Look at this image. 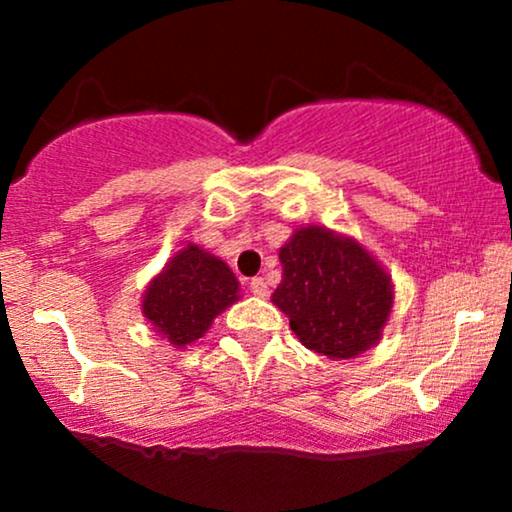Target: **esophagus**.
Returning <instances> with one entry per match:
<instances>
[{
	"mask_svg": "<svg viewBox=\"0 0 512 512\" xmlns=\"http://www.w3.org/2000/svg\"><path fill=\"white\" fill-rule=\"evenodd\" d=\"M250 291L255 293L257 298H267V296H269V286H267V281H264L262 276H255V279L250 281Z\"/></svg>",
	"mask_w": 512,
	"mask_h": 512,
	"instance_id": "1",
	"label": "esophagus"
}]
</instances>
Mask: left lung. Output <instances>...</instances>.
Masks as SVG:
<instances>
[{"instance_id":"1","label":"left lung","mask_w":512,"mask_h":512,"mask_svg":"<svg viewBox=\"0 0 512 512\" xmlns=\"http://www.w3.org/2000/svg\"><path fill=\"white\" fill-rule=\"evenodd\" d=\"M272 303L305 349L332 361L366 354L383 337L395 303L392 276L356 238L301 226L281 245Z\"/></svg>"}]
</instances>
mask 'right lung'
Segmentation results:
<instances>
[{
  "mask_svg": "<svg viewBox=\"0 0 512 512\" xmlns=\"http://www.w3.org/2000/svg\"><path fill=\"white\" fill-rule=\"evenodd\" d=\"M238 291L236 274L221 257L187 243L149 281L142 315L158 337L168 339L175 349H185L207 334L216 315L238 301Z\"/></svg>",
  "mask_w": 512,
  "mask_h": 512,
  "instance_id": "1",
  "label": "right lung"
}]
</instances>
